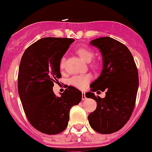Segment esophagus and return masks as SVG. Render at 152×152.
<instances>
[{"instance_id":"esophagus-1","label":"esophagus","mask_w":152,"mask_h":152,"mask_svg":"<svg viewBox=\"0 0 152 152\" xmlns=\"http://www.w3.org/2000/svg\"><path fill=\"white\" fill-rule=\"evenodd\" d=\"M86 99H87V97L85 96V93H82V101L86 100Z\"/></svg>"}]
</instances>
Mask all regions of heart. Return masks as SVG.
<instances>
[{
  "instance_id": "1",
  "label": "heart",
  "mask_w": 152,
  "mask_h": 152,
  "mask_svg": "<svg viewBox=\"0 0 152 152\" xmlns=\"http://www.w3.org/2000/svg\"><path fill=\"white\" fill-rule=\"evenodd\" d=\"M76 53L87 63L91 62L93 58H94V56H95V53H94V52L91 49L87 48V47H79V48L76 50ZM65 57H62L60 60V62H59V68L61 69H63L64 66H65ZM90 66L93 69H97L99 68V64L97 62H91ZM90 79H91L90 75L74 76V77H72L69 80V83H70L71 85L77 87L78 89H80V90H83V89H84L87 87V84L90 82Z\"/></svg>"
}]
</instances>
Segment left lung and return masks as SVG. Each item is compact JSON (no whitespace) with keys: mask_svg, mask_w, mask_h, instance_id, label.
I'll return each mask as SVG.
<instances>
[{"mask_svg":"<svg viewBox=\"0 0 152 152\" xmlns=\"http://www.w3.org/2000/svg\"><path fill=\"white\" fill-rule=\"evenodd\" d=\"M102 56V71L85 94L93 99L97 106L88 116L90 126L97 133L110 134L118 131L129 121L134 109L139 87V75L129 49L109 37L90 41ZM106 91L104 98L96 97L94 92Z\"/></svg>","mask_w":152,"mask_h":152,"instance_id":"1","label":"left lung"}]
</instances>
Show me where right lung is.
Segmentation results:
<instances>
[{"mask_svg": "<svg viewBox=\"0 0 152 152\" xmlns=\"http://www.w3.org/2000/svg\"><path fill=\"white\" fill-rule=\"evenodd\" d=\"M72 38L44 37L29 46L21 59L18 91L29 123L43 133L55 135L65 130L72 106L78 105L82 93L69 86L61 96L53 91L62 77L59 62Z\"/></svg>", "mask_w": 152, "mask_h": 152, "instance_id": "right-lung-1", "label": "right lung"}]
</instances>
